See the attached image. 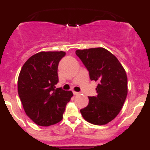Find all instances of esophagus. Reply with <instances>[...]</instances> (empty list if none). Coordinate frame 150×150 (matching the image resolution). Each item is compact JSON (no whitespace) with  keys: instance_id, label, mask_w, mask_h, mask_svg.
Masks as SVG:
<instances>
[{"instance_id":"34e87169","label":"esophagus","mask_w":150,"mask_h":150,"mask_svg":"<svg viewBox=\"0 0 150 150\" xmlns=\"http://www.w3.org/2000/svg\"><path fill=\"white\" fill-rule=\"evenodd\" d=\"M73 93H74V95H79V92H77V91H73Z\"/></svg>"}]
</instances>
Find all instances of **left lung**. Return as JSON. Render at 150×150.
<instances>
[{
  "label": "left lung",
  "instance_id": "obj_1",
  "mask_svg": "<svg viewBox=\"0 0 150 150\" xmlns=\"http://www.w3.org/2000/svg\"><path fill=\"white\" fill-rule=\"evenodd\" d=\"M76 55L88 70L90 79L98 82V95L88 97V106L80 112L88 122L107 124L119 114L126 99V73L116 57L104 48L78 50Z\"/></svg>",
  "mask_w": 150,
  "mask_h": 150
}]
</instances>
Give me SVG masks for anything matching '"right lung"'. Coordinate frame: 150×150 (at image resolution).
Masks as SVG:
<instances>
[{"instance_id":"add662e5","label":"right lung","mask_w":150,"mask_h":150,"mask_svg":"<svg viewBox=\"0 0 150 150\" xmlns=\"http://www.w3.org/2000/svg\"><path fill=\"white\" fill-rule=\"evenodd\" d=\"M64 52H40L22 66L18 79V93L27 116L40 126H50L62 120L73 93L59 83L58 66Z\"/></svg>"}]
</instances>
